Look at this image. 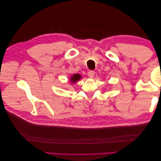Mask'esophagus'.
<instances>
[{
    "label": "esophagus",
    "mask_w": 161,
    "mask_h": 161,
    "mask_svg": "<svg viewBox=\"0 0 161 161\" xmlns=\"http://www.w3.org/2000/svg\"><path fill=\"white\" fill-rule=\"evenodd\" d=\"M88 77H89L90 78L93 77L94 75H95V71H93V70L88 71Z\"/></svg>",
    "instance_id": "34e87169"
}]
</instances>
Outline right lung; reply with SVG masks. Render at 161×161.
<instances>
[{
    "label": "right lung",
    "mask_w": 161,
    "mask_h": 161,
    "mask_svg": "<svg viewBox=\"0 0 161 161\" xmlns=\"http://www.w3.org/2000/svg\"><path fill=\"white\" fill-rule=\"evenodd\" d=\"M80 78H81V75H80L75 74V75H73V77L70 78V81H71V82L75 83V82H76L77 81H78L79 80H80Z\"/></svg>",
    "instance_id": "right-lung-1"
}]
</instances>
